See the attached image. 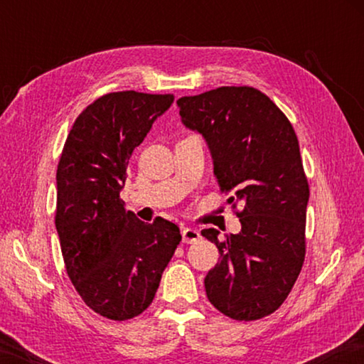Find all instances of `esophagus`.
<instances>
[{
  "label": "esophagus",
  "instance_id": "1",
  "mask_svg": "<svg viewBox=\"0 0 364 364\" xmlns=\"http://www.w3.org/2000/svg\"><path fill=\"white\" fill-rule=\"evenodd\" d=\"M181 236H183V242L184 244H193V242H197L200 241V232L194 230V228H184V230L181 231Z\"/></svg>",
  "mask_w": 364,
  "mask_h": 364
}]
</instances>
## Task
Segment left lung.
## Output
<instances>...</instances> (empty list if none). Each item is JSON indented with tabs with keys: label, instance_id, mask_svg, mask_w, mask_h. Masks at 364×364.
Here are the masks:
<instances>
[{
	"label": "left lung",
	"instance_id": "1",
	"mask_svg": "<svg viewBox=\"0 0 364 364\" xmlns=\"http://www.w3.org/2000/svg\"><path fill=\"white\" fill-rule=\"evenodd\" d=\"M181 122L200 133L220 189L241 221L237 234L202 231L220 262L205 276L210 304L237 321L271 315L287 299L305 260L310 197L291 122L252 86H221L176 101Z\"/></svg>",
	"mask_w": 364,
	"mask_h": 364
}]
</instances>
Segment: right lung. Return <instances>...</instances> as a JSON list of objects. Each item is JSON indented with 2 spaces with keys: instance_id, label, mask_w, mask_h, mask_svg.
<instances>
[{
  "instance_id": "1",
  "label": "right lung",
  "mask_w": 364,
  "mask_h": 364,
  "mask_svg": "<svg viewBox=\"0 0 364 364\" xmlns=\"http://www.w3.org/2000/svg\"><path fill=\"white\" fill-rule=\"evenodd\" d=\"M173 95L119 91L77 117L58 165L56 230L67 274L91 310L125 321L152 304L181 241L168 220L144 223L120 199L134 147Z\"/></svg>"
}]
</instances>
